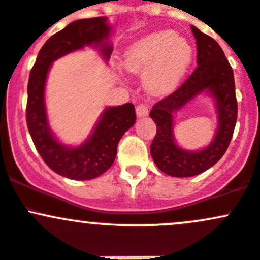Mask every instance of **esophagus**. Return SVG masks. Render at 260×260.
Listing matches in <instances>:
<instances>
[{"instance_id": "1", "label": "esophagus", "mask_w": 260, "mask_h": 260, "mask_svg": "<svg viewBox=\"0 0 260 260\" xmlns=\"http://www.w3.org/2000/svg\"><path fill=\"white\" fill-rule=\"evenodd\" d=\"M148 106L147 104H138L137 107H136V113H137L138 117H146L147 114H148Z\"/></svg>"}]
</instances>
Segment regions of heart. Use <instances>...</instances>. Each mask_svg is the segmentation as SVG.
Here are the masks:
<instances>
[{
  "label": "heart",
  "instance_id": "1",
  "mask_svg": "<svg viewBox=\"0 0 260 260\" xmlns=\"http://www.w3.org/2000/svg\"><path fill=\"white\" fill-rule=\"evenodd\" d=\"M192 61V48L172 31L152 32L129 45L123 62L129 72L145 73V81L154 93L171 90Z\"/></svg>",
  "mask_w": 260,
  "mask_h": 260
}]
</instances>
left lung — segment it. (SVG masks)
<instances>
[{"mask_svg": "<svg viewBox=\"0 0 260 260\" xmlns=\"http://www.w3.org/2000/svg\"><path fill=\"white\" fill-rule=\"evenodd\" d=\"M198 45V67L170 95L157 102L149 117L157 125L151 143V156L162 172L174 177H191L214 166L226 152L238 118L234 73L219 44L191 26ZM209 91L217 101L219 125L211 146L199 152H188L173 141L172 114L193 96Z\"/></svg>", "mask_w": 260, "mask_h": 260, "instance_id": "obj_1", "label": "left lung"}]
</instances>
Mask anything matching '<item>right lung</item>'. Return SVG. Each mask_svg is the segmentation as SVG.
I'll return each instance as SVG.
<instances>
[{"mask_svg": "<svg viewBox=\"0 0 260 260\" xmlns=\"http://www.w3.org/2000/svg\"><path fill=\"white\" fill-rule=\"evenodd\" d=\"M109 31L106 17L84 18L69 23L44 44L30 72L26 106L28 132L44 162L68 179L91 180L104 174L113 165L119 140L136 122L132 103L107 108L90 138L75 148L57 142L48 127L44 89L51 62L68 52L93 44L101 46L102 54L108 59L112 46L104 44V40Z\"/></svg>", "mask_w": 260, "mask_h": 260, "instance_id": "right-lung-1", "label": "right lung"}]
</instances>
